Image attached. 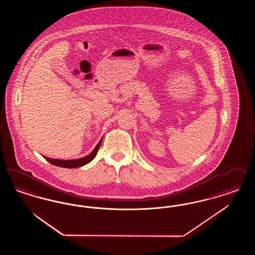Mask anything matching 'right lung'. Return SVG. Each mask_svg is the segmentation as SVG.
Returning a JSON list of instances; mask_svg holds the SVG:
<instances>
[{
    "mask_svg": "<svg viewBox=\"0 0 255 255\" xmlns=\"http://www.w3.org/2000/svg\"><path fill=\"white\" fill-rule=\"evenodd\" d=\"M102 139H103V137H101V139L97 143L96 148L93 150V152L90 155L84 157V158H76V159H56V158H48V157H44V158H46L51 164L56 165V166H60V167H64V168L80 167V166H83V165H85L87 163H89L90 161H92L95 158V157L97 156V151H98L99 147L101 145Z\"/></svg>",
    "mask_w": 255,
    "mask_h": 255,
    "instance_id": "right-lung-1",
    "label": "right lung"
}]
</instances>
